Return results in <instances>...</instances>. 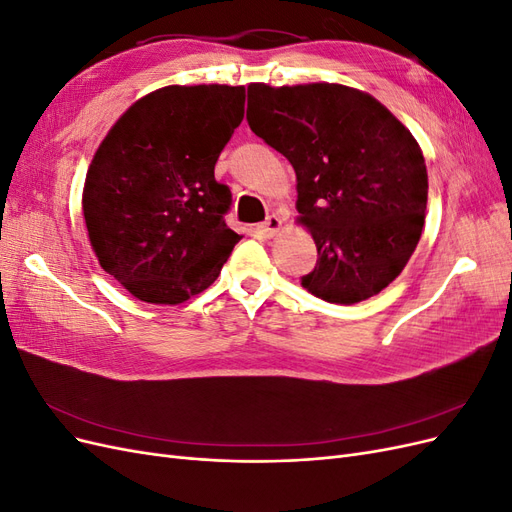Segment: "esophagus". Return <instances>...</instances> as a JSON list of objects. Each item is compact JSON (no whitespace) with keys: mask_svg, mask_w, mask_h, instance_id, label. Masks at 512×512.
<instances>
[{"mask_svg":"<svg viewBox=\"0 0 512 512\" xmlns=\"http://www.w3.org/2000/svg\"><path fill=\"white\" fill-rule=\"evenodd\" d=\"M258 230H260L262 235H265L267 239H271V237H275V235H277V232L282 230V220L277 218V215H269V218L258 226Z\"/></svg>","mask_w":512,"mask_h":512,"instance_id":"1","label":"esophagus"}]
</instances>
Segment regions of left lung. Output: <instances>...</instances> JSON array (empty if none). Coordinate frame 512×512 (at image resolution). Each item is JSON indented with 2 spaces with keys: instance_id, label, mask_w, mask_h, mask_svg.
<instances>
[{
  "instance_id": "8db88e82",
  "label": "left lung",
  "mask_w": 512,
  "mask_h": 512,
  "mask_svg": "<svg viewBox=\"0 0 512 512\" xmlns=\"http://www.w3.org/2000/svg\"><path fill=\"white\" fill-rule=\"evenodd\" d=\"M247 123L297 173L299 222L318 247L301 286L339 305L389 286L421 239L427 209L425 158L404 123L337 83H252Z\"/></svg>"
}]
</instances>
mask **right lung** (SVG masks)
<instances>
[{
  "mask_svg": "<svg viewBox=\"0 0 512 512\" xmlns=\"http://www.w3.org/2000/svg\"><path fill=\"white\" fill-rule=\"evenodd\" d=\"M245 87L170 85L136 100L89 164L83 215L100 267L136 299L207 290L241 239L215 162L243 119Z\"/></svg>",
  "mask_w": 512,
  "mask_h": 512,
  "instance_id": "1",
  "label": "right lung"
}]
</instances>
